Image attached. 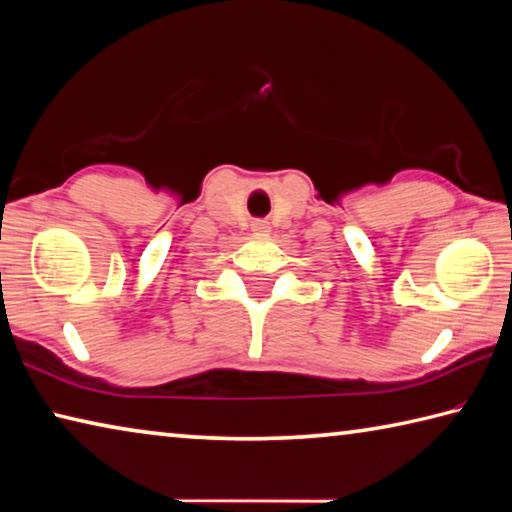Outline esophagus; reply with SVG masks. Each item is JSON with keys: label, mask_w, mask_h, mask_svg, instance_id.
Returning <instances> with one entry per match:
<instances>
[{"label": "esophagus", "mask_w": 512, "mask_h": 512, "mask_svg": "<svg viewBox=\"0 0 512 512\" xmlns=\"http://www.w3.org/2000/svg\"><path fill=\"white\" fill-rule=\"evenodd\" d=\"M253 232L257 237H266L268 235V223L266 221H253Z\"/></svg>", "instance_id": "obj_1"}]
</instances>
